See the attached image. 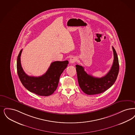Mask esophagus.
I'll return each instance as SVG.
<instances>
[{"label": "esophagus", "mask_w": 135, "mask_h": 135, "mask_svg": "<svg viewBox=\"0 0 135 135\" xmlns=\"http://www.w3.org/2000/svg\"><path fill=\"white\" fill-rule=\"evenodd\" d=\"M76 61V58L75 57H72L70 59V63H74Z\"/></svg>", "instance_id": "1"}]
</instances>
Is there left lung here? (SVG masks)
<instances>
[{
    "instance_id": "1",
    "label": "left lung",
    "mask_w": 135,
    "mask_h": 135,
    "mask_svg": "<svg viewBox=\"0 0 135 135\" xmlns=\"http://www.w3.org/2000/svg\"><path fill=\"white\" fill-rule=\"evenodd\" d=\"M113 64L108 73L103 77L97 78L88 74L84 67L76 65L77 79L81 90L88 95L99 94L112 86L116 80L119 74V63L118 55L113 47Z\"/></svg>"
}]
</instances>
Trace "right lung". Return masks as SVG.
Returning a JSON list of instances; mask_svg holds the SVG:
<instances>
[{
	"mask_svg": "<svg viewBox=\"0 0 135 135\" xmlns=\"http://www.w3.org/2000/svg\"><path fill=\"white\" fill-rule=\"evenodd\" d=\"M21 50L17 59V72L22 85L28 91L40 96H49L56 90L60 76L67 67L69 62L55 61L43 75L34 77L27 75L24 72L21 63Z\"/></svg>",
	"mask_w": 135,
	"mask_h": 135,
	"instance_id": "right-lung-1",
	"label": "right lung"
}]
</instances>
